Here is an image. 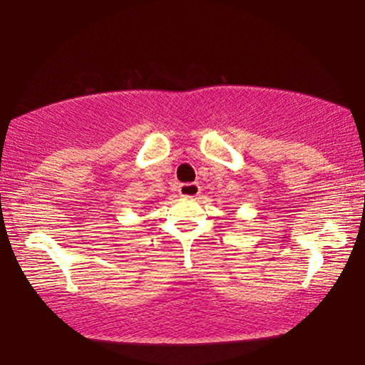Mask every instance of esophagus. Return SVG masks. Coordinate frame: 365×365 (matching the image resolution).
Wrapping results in <instances>:
<instances>
[{"mask_svg":"<svg viewBox=\"0 0 365 365\" xmlns=\"http://www.w3.org/2000/svg\"><path fill=\"white\" fill-rule=\"evenodd\" d=\"M178 191L182 197H196L199 191H201V187H199L197 182H186V184H181Z\"/></svg>","mask_w":365,"mask_h":365,"instance_id":"obj_1","label":"esophagus"}]
</instances>
